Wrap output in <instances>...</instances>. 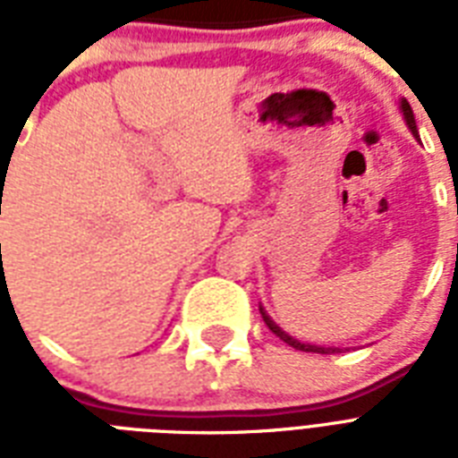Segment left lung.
Wrapping results in <instances>:
<instances>
[{
    "label": "left lung",
    "instance_id": "8db88e82",
    "mask_svg": "<svg viewBox=\"0 0 458 458\" xmlns=\"http://www.w3.org/2000/svg\"><path fill=\"white\" fill-rule=\"evenodd\" d=\"M402 111H404V121H406V125H409V131H411L413 135H416V121H413V111H411V106H409V102H406V99H402ZM261 316H264L266 326L271 327L273 333L278 335V337L283 342H287L290 347L300 349V352H316V354H333V352H337V349H333V347H316V344H304V342L294 340V337H290V335H287V333H283V330H280V327L276 326V323H273V320L268 318V316H266L264 309H261Z\"/></svg>",
    "mask_w": 458,
    "mask_h": 458
}]
</instances>
